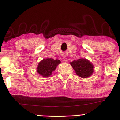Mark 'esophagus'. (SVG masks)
I'll return each mask as SVG.
<instances>
[{
    "label": "esophagus",
    "mask_w": 120,
    "mask_h": 120,
    "mask_svg": "<svg viewBox=\"0 0 120 120\" xmlns=\"http://www.w3.org/2000/svg\"><path fill=\"white\" fill-rule=\"evenodd\" d=\"M63 60H64V61H66V59H66V58H65V57H63Z\"/></svg>",
    "instance_id": "obj_1"
}]
</instances>
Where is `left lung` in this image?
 I'll use <instances>...</instances> for the list:
<instances>
[{
  "label": "left lung",
  "instance_id": "obj_1",
  "mask_svg": "<svg viewBox=\"0 0 120 120\" xmlns=\"http://www.w3.org/2000/svg\"><path fill=\"white\" fill-rule=\"evenodd\" d=\"M70 64L77 75L81 78L89 77L94 71L93 64L86 59H79L71 62Z\"/></svg>",
  "mask_w": 120,
  "mask_h": 120
}]
</instances>
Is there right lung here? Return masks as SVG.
Returning <instances> with one entry per match:
<instances>
[{
    "label": "right lung",
    "mask_w": 120,
    "mask_h": 120,
    "mask_svg": "<svg viewBox=\"0 0 120 120\" xmlns=\"http://www.w3.org/2000/svg\"><path fill=\"white\" fill-rule=\"evenodd\" d=\"M60 63H61V61L58 59L54 60L52 58L43 59L38 63L37 71L43 77H49Z\"/></svg>",
    "instance_id": "1"
}]
</instances>
